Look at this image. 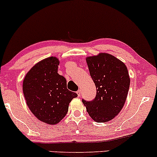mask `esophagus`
<instances>
[{
	"instance_id": "esophagus-1",
	"label": "esophagus",
	"mask_w": 157,
	"mask_h": 157,
	"mask_svg": "<svg viewBox=\"0 0 157 157\" xmlns=\"http://www.w3.org/2000/svg\"><path fill=\"white\" fill-rule=\"evenodd\" d=\"M76 93H77V94H78V96L79 97V96H81V93H82V90H81L79 89V90H78V91H77Z\"/></svg>"
}]
</instances>
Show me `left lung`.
Listing matches in <instances>:
<instances>
[{"label":"left lung","instance_id":"1","mask_svg":"<svg viewBox=\"0 0 157 157\" xmlns=\"http://www.w3.org/2000/svg\"><path fill=\"white\" fill-rule=\"evenodd\" d=\"M86 60L96 95L92 101L82 99V102L93 120L106 122L117 116L124 106L130 87L128 68L120 60L107 53Z\"/></svg>","mask_w":157,"mask_h":157}]
</instances>
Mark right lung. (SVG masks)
<instances>
[{
    "label": "right lung",
    "mask_w": 157,
    "mask_h": 157,
    "mask_svg": "<svg viewBox=\"0 0 157 157\" xmlns=\"http://www.w3.org/2000/svg\"><path fill=\"white\" fill-rule=\"evenodd\" d=\"M56 57L42 60L28 72L23 82L26 105L38 119L49 124L59 123L66 116L70 102L78 96L67 88V81L58 73Z\"/></svg>",
    "instance_id": "obj_1"
}]
</instances>
